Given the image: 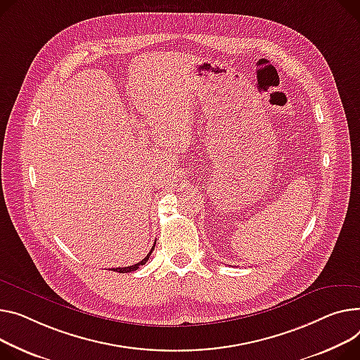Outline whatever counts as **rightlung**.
<instances>
[{"mask_svg":"<svg viewBox=\"0 0 360 360\" xmlns=\"http://www.w3.org/2000/svg\"><path fill=\"white\" fill-rule=\"evenodd\" d=\"M155 245H156V240H155ZM155 245H153L152 250L149 252V255H148L145 259H141L139 263H136V265H131V266H126V268H112L111 271H114V272H120V274H127V272H133V271H137V269H139V266L145 265V263L149 260V257H150V255H152V252H153V249H155Z\"/></svg>","mask_w":360,"mask_h":360,"instance_id":"add662e5","label":"right lung"}]
</instances>
